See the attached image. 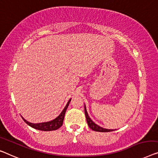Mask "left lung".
<instances>
[{
    "instance_id": "8db88e82",
    "label": "left lung",
    "mask_w": 158,
    "mask_h": 158,
    "mask_svg": "<svg viewBox=\"0 0 158 158\" xmlns=\"http://www.w3.org/2000/svg\"><path fill=\"white\" fill-rule=\"evenodd\" d=\"M85 115L86 120H87V123H88L89 127H90V129H92L93 130H95V131H97V132H104L113 131V130L103 128V127H100V126H99V125H98L97 124H95V123L93 122L92 120H91L90 118L89 117L88 114V113H87L85 106Z\"/></svg>"
}]
</instances>
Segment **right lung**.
<instances>
[{
  "instance_id": "add662e5",
  "label": "right lung",
  "mask_w": 158,
  "mask_h": 158,
  "mask_svg": "<svg viewBox=\"0 0 158 158\" xmlns=\"http://www.w3.org/2000/svg\"><path fill=\"white\" fill-rule=\"evenodd\" d=\"M70 100H71V99L69 100V101L68 102V103L65 107V108H64L63 110L61 112L60 115H59L56 119H54V120H52L51 121H49V122L41 123H29L28 121H27L26 120H25L23 117L22 118L23 120L25 121V123H27L29 126L33 127V128L35 129L43 130V131H51V130H56L63 125V123L64 117H65L66 110H67L68 106H69Z\"/></svg>"
}]
</instances>
